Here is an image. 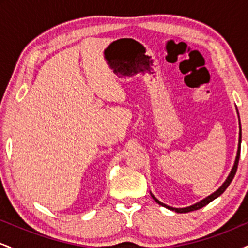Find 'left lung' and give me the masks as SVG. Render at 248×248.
I'll list each match as a JSON object with an SVG mask.
<instances>
[{
    "instance_id": "8db88e82",
    "label": "left lung",
    "mask_w": 248,
    "mask_h": 248,
    "mask_svg": "<svg viewBox=\"0 0 248 248\" xmlns=\"http://www.w3.org/2000/svg\"><path fill=\"white\" fill-rule=\"evenodd\" d=\"M240 143H241V134L239 133V144H238L237 157H235V161H234V166H233L232 170H231V172H230V175L227 176L226 181L224 182V183H223V186H221L220 187H219V189L217 190V191H215V192H213L212 195L207 196L206 198L202 199L201 202H198V203L193 204V205H191V206H187V207H182V209H176V207L168 206V205H166V204L161 203V202L158 201L157 198H155V197H154L153 195H152V197H153L154 199H155V202H156V203H158V204H160V205L164 206V207H167V209H169V210H172V211H175V212H178V213H186V212H190V211H195V210H199V209H202V207H203V206L207 205V204H209L210 202H212L213 199H216V198H217V197H219V196H220L221 193H223V192L225 191V190L227 189V186H229L230 184H231L232 179H233V177H234L235 172H237V169H238L239 157H240Z\"/></svg>"
}]
</instances>
